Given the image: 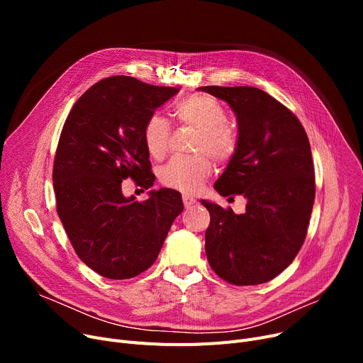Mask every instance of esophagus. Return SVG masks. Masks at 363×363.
<instances>
[{
    "mask_svg": "<svg viewBox=\"0 0 363 363\" xmlns=\"http://www.w3.org/2000/svg\"><path fill=\"white\" fill-rule=\"evenodd\" d=\"M182 201H184V206H185V207H191V206L196 203V200H194L193 197H189V196H186V194L182 196Z\"/></svg>",
    "mask_w": 363,
    "mask_h": 363,
    "instance_id": "esophagus-1",
    "label": "esophagus"
}]
</instances>
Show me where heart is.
Returning <instances> with one entry per match:
<instances>
[{
    "label": "heart",
    "mask_w": 363,
    "mask_h": 363,
    "mask_svg": "<svg viewBox=\"0 0 363 363\" xmlns=\"http://www.w3.org/2000/svg\"><path fill=\"white\" fill-rule=\"evenodd\" d=\"M177 118L186 125L199 129L196 141L197 151H208L219 160L230 157L235 144V132L226 125L223 106L208 95H194L175 108ZM144 144L151 157L162 159L170 145V125L160 116L152 114L144 126ZM212 162L206 155L175 156L159 170L162 184L178 188L185 193H197L212 175Z\"/></svg>",
    "instance_id": "heart-1"
}]
</instances>
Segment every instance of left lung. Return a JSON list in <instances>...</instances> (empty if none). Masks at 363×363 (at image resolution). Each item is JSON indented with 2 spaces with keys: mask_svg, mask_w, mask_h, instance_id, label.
<instances>
[{
  "mask_svg": "<svg viewBox=\"0 0 363 363\" xmlns=\"http://www.w3.org/2000/svg\"><path fill=\"white\" fill-rule=\"evenodd\" d=\"M235 113V152L215 182L222 197L242 196L245 212L201 200L211 213L206 256L226 282L257 285L279 275L306 238L315 170L306 130L268 92L253 86H201Z\"/></svg>",
  "mask_w": 363,
  "mask_h": 363,
  "instance_id": "obj_1",
  "label": "left lung"
}]
</instances>
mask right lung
Returning <instances> with one entry per match:
<instances>
[{"label":"right lung","instance_id":"1","mask_svg":"<svg viewBox=\"0 0 363 363\" xmlns=\"http://www.w3.org/2000/svg\"><path fill=\"white\" fill-rule=\"evenodd\" d=\"M178 92L111 76L92 85L65 122L52 169L57 213L76 255L104 278L147 271L184 208L181 194L170 188L151 189L143 203L122 193L129 177L145 189L152 186L144 126Z\"/></svg>","mask_w":363,"mask_h":363}]
</instances>
